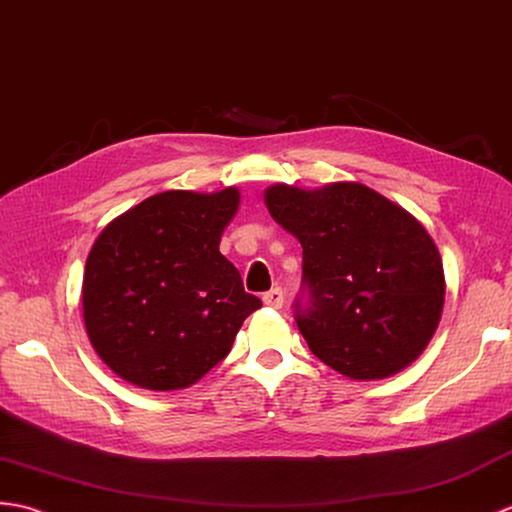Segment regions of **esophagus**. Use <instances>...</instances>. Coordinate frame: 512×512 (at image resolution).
Instances as JSON below:
<instances>
[{
	"mask_svg": "<svg viewBox=\"0 0 512 512\" xmlns=\"http://www.w3.org/2000/svg\"><path fill=\"white\" fill-rule=\"evenodd\" d=\"M263 302H265L267 306H271V309H280L282 302H285V293H282L280 287L269 289V291L263 295Z\"/></svg>",
	"mask_w": 512,
	"mask_h": 512,
	"instance_id": "1",
	"label": "esophagus"
}]
</instances>
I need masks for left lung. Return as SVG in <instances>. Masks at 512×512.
<instances>
[{
	"label": "left lung",
	"instance_id": "1",
	"mask_svg": "<svg viewBox=\"0 0 512 512\" xmlns=\"http://www.w3.org/2000/svg\"><path fill=\"white\" fill-rule=\"evenodd\" d=\"M302 243L295 322L311 352L350 379H383L425 350L445 302L442 258L412 214L361 184L267 190Z\"/></svg>",
	"mask_w": 512,
	"mask_h": 512
}]
</instances>
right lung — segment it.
<instances>
[{
  "label": "right lung",
  "mask_w": 512,
  "mask_h": 512,
  "mask_svg": "<svg viewBox=\"0 0 512 512\" xmlns=\"http://www.w3.org/2000/svg\"><path fill=\"white\" fill-rule=\"evenodd\" d=\"M238 190H168L100 232L83 276V317L100 359L133 385L179 390L230 352L263 306L219 252Z\"/></svg>",
  "instance_id": "obj_1"
}]
</instances>
